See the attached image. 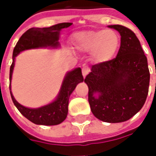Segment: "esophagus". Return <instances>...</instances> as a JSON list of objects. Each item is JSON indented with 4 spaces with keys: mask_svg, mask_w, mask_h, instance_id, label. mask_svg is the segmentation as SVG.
Here are the masks:
<instances>
[{
    "mask_svg": "<svg viewBox=\"0 0 156 156\" xmlns=\"http://www.w3.org/2000/svg\"><path fill=\"white\" fill-rule=\"evenodd\" d=\"M89 72H90V69H89L88 67H87V66L83 67L82 69H81V73H82V75H83L84 77H85V76H86Z\"/></svg>",
    "mask_w": 156,
    "mask_h": 156,
    "instance_id": "1",
    "label": "esophagus"
}]
</instances>
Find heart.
<instances>
[{"mask_svg":"<svg viewBox=\"0 0 156 156\" xmlns=\"http://www.w3.org/2000/svg\"><path fill=\"white\" fill-rule=\"evenodd\" d=\"M71 41L75 50L91 53V59L95 63L112 60L120 46L119 35L111 29L77 32L72 34Z\"/></svg>","mask_w":156,"mask_h":156,"instance_id":"1","label":"heart"}]
</instances>
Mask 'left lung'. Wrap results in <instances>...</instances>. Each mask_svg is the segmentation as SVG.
I'll return each instance as SVG.
<instances>
[{
    "label": "left lung",
    "instance_id": "left-lung-1",
    "mask_svg": "<svg viewBox=\"0 0 156 156\" xmlns=\"http://www.w3.org/2000/svg\"><path fill=\"white\" fill-rule=\"evenodd\" d=\"M108 27L121 34L118 54L113 60L93 65L84 81L94 115L105 122H122L143 107L150 74L147 57L135 34L122 25Z\"/></svg>",
    "mask_w": 156,
    "mask_h": 156
}]
</instances>
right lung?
<instances>
[{
	"instance_id": "add662e5",
	"label": "right lung",
	"mask_w": 156,
	"mask_h": 156,
	"mask_svg": "<svg viewBox=\"0 0 156 156\" xmlns=\"http://www.w3.org/2000/svg\"><path fill=\"white\" fill-rule=\"evenodd\" d=\"M70 22H63L54 25L49 27H32L23 34L16 43L13 52V62L9 71V80L11 84L12 74L15 67V57L21 52L39 48H58L59 47V37L60 31L62 28L71 26ZM83 76L81 74V68H77L69 72L62 84L61 90L57 98L53 102L45 105L38 108H28L21 105L16 101L11 91V98L21 114L37 125H58L66 119L69 112V99L70 94L75 90V88L80 82L83 81ZM11 90V85H9Z\"/></svg>"
}]
</instances>
